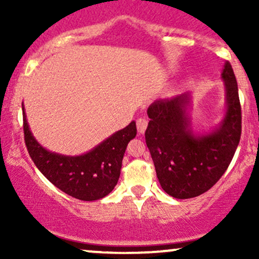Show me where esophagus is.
<instances>
[{
    "label": "esophagus",
    "instance_id": "34e87169",
    "mask_svg": "<svg viewBox=\"0 0 259 259\" xmlns=\"http://www.w3.org/2000/svg\"><path fill=\"white\" fill-rule=\"evenodd\" d=\"M147 124H148V120L145 117L139 118V119L136 120V127H138L139 134L145 133V130H146V127H147Z\"/></svg>",
    "mask_w": 259,
    "mask_h": 259
}]
</instances>
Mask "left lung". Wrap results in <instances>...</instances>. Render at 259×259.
I'll list each match as a JSON object with an SVG mask.
<instances>
[{"mask_svg":"<svg viewBox=\"0 0 259 259\" xmlns=\"http://www.w3.org/2000/svg\"><path fill=\"white\" fill-rule=\"evenodd\" d=\"M227 113L212 133L195 135L190 127V94L157 100L148 107L146 145L162 189L171 197L192 198L208 191L225 173L241 138V106L231 64H224Z\"/></svg>","mask_w":259,"mask_h":259,"instance_id":"obj_1","label":"left lung"}]
</instances>
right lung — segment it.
Instances as JSON below:
<instances>
[{"instance_id":"obj_1","label":"right lung","mask_w":259,"mask_h":259,"mask_svg":"<svg viewBox=\"0 0 259 259\" xmlns=\"http://www.w3.org/2000/svg\"><path fill=\"white\" fill-rule=\"evenodd\" d=\"M24 140L32 162L56 187L81 201L103 198L117 185L121 162L130 140L136 136V124L114 133L90 152L81 156H63L50 152L35 140L29 129L23 106Z\"/></svg>"}]
</instances>
